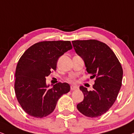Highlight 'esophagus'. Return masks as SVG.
<instances>
[{
  "label": "esophagus",
  "mask_w": 134,
  "mask_h": 134,
  "mask_svg": "<svg viewBox=\"0 0 134 134\" xmlns=\"http://www.w3.org/2000/svg\"><path fill=\"white\" fill-rule=\"evenodd\" d=\"M70 89H71L72 91H75V90L78 89V87H77V86H75V85H72L71 86H70Z\"/></svg>",
  "instance_id": "34e87169"
}]
</instances>
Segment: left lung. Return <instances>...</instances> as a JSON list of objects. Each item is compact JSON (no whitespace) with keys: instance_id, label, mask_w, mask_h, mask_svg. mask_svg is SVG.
Segmentation results:
<instances>
[{"instance_id":"8db88e82","label":"left lung","mask_w":134,"mask_h":134,"mask_svg":"<svg viewBox=\"0 0 134 134\" xmlns=\"http://www.w3.org/2000/svg\"><path fill=\"white\" fill-rule=\"evenodd\" d=\"M75 52L84 62L88 74L96 77L93 91L80 86L83 100L77 105L79 111L89 117L105 113L115 102L122 85L123 70L114 52L96 40L72 41Z\"/></svg>"}]
</instances>
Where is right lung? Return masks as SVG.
Instances as JSON below:
<instances>
[{"instance_id":"add662e5","label":"right lung","mask_w":134,"mask_h":134,"mask_svg":"<svg viewBox=\"0 0 134 134\" xmlns=\"http://www.w3.org/2000/svg\"><path fill=\"white\" fill-rule=\"evenodd\" d=\"M72 49L70 41H43L30 47L20 58L14 87L17 100L27 114L46 117L54 111L60 97L70 91L66 82L49 88L46 77L57 68L59 58Z\"/></svg>"}]
</instances>
